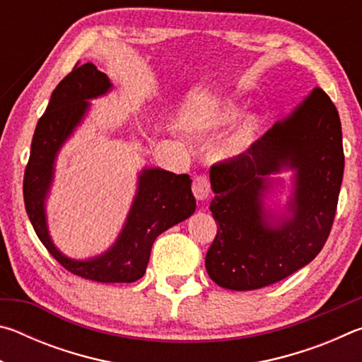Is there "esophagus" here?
Listing matches in <instances>:
<instances>
[{"instance_id": "obj_1", "label": "esophagus", "mask_w": 362, "mask_h": 362, "mask_svg": "<svg viewBox=\"0 0 362 362\" xmlns=\"http://www.w3.org/2000/svg\"><path fill=\"white\" fill-rule=\"evenodd\" d=\"M193 194L194 198L198 201H206L209 198L211 194V185H209V180L206 179L204 175H196L194 180H193Z\"/></svg>"}]
</instances>
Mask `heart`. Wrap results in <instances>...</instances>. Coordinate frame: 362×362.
Masks as SVG:
<instances>
[{
  "instance_id": "obj_1",
  "label": "heart",
  "mask_w": 362,
  "mask_h": 362,
  "mask_svg": "<svg viewBox=\"0 0 362 362\" xmlns=\"http://www.w3.org/2000/svg\"><path fill=\"white\" fill-rule=\"evenodd\" d=\"M243 110L235 105H225L217 108L203 121V127L206 131H218L226 126H231L241 118ZM262 132V121L259 116H246L243 118L235 129L231 131L228 139L225 140L222 146V155L225 158H238L246 155L252 148Z\"/></svg>"
}]
</instances>
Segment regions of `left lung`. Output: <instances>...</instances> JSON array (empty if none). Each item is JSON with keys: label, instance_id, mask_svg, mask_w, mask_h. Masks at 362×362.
<instances>
[{"label": "left lung", "instance_id": "left-lung-1", "mask_svg": "<svg viewBox=\"0 0 362 362\" xmlns=\"http://www.w3.org/2000/svg\"><path fill=\"white\" fill-rule=\"evenodd\" d=\"M345 156L339 112L316 88L246 155L211 169L217 236L206 255L209 278L230 291H254L291 276L327 241ZM292 172L283 208L267 204Z\"/></svg>", "mask_w": 362, "mask_h": 362}]
</instances>
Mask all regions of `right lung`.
Returning <instances> with one entry per match:
<instances>
[{
    "label": "right lung",
    "mask_w": 362,
    "mask_h": 362,
    "mask_svg": "<svg viewBox=\"0 0 362 362\" xmlns=\"http://www.w3.org/2000/svg\"><path fill=\"white\" fill-rule=\"evenodd\" d=\"M112 89L110 78L90 62L76 65L57 84L36 124L23 177V199L40 241L65 269L97 283H134L145 274L156 238L194 212L196 199L189 175L148 166L140 170L126 222L112 246L99 255L89 259L65 255L54 244L47 226L46 201L59 153L88 116L89 100L107 95Z\"/></svg>",
    "instance_id": "obj_1"
}]
</instances>
